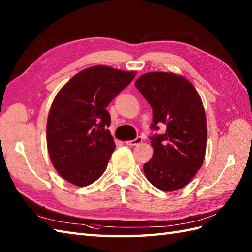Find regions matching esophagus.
Returning a JSON list of instances; mask_svg holds the SVG:
<instances>
[{
  "instance_id": "1",
  "label": "esophagus",
  "mask_w": 252,
  "mask_h": 252,
  "mask_svg": "<svg viewBox=\"0 0 252 252\" xmlns=\"http://www.w3.org/2000/svg\"><path fill=\"white\" fill-rule=\"evenodd\" d=\"M143 141V138L141 136H137L136 138H134V140L132 141H126V145H131V146H135V145H138V144H141Z\"/></svg>"
}]
</instances>
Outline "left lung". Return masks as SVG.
Instances as JSON below:
<instances>
[{
	"label": "left lung",
	"mask_w": 252,
	"mask_h": 252,
	"mask_svg": "<svg viewBox=\"0 0 252 252\" xmlns=\"http://www.w3.org/2000/svg\"><path fill=\"white\" fill-rule=\"evenodd\" d=\"M153 108L151 129L162 134L149 136L153 158L144 164L147 180L163 191L184 187L196 175L207 147L206 114L199 94L189 80L171 72H148L136 80Z\"/></svg>",
	"instance_id": "left-lung-1"
}]
</instances>
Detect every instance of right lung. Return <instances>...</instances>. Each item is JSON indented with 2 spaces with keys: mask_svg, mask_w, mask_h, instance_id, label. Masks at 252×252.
I'll use <instances>...</instances> for the list:
<instances>
[{
  "mask_svg": "<svg viewBox=\"0 0 252 252\" xmlns=\"http://www.w3.org/2000/svg\"><path fill=\"white\" fill-rule=\"evenodd\" d=\"M134 71L107 66L84 69L57 93L46 125L51 161L62 178L77 186L104 173L116 145L106 107L129 85Z\"/></svg>",
  "mask_w": 252,
  "mask_h": 252,
  "instance_id": "obj_1",
  "label": "right lung"
}]
</instances>
